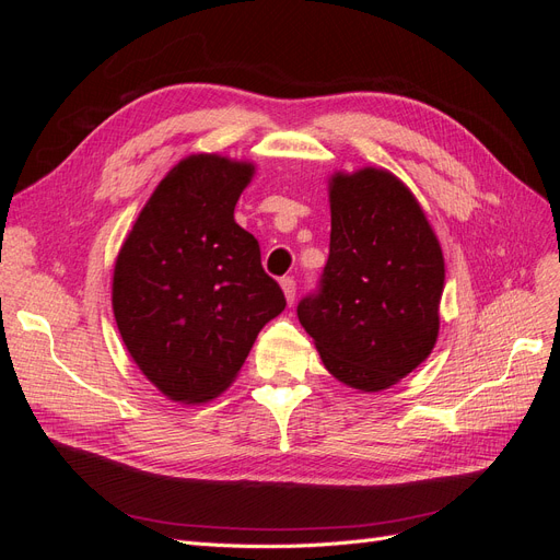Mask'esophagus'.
I'll use <instances>...</instances> for the list:
<instances>
[{"instance_id": "esophagus-1", "label": "esophagus", "mask_w": 560, "mask_h": 560, "mask_svg": "<svg viewBox=\"0 0 560 560\" xmlns=\"http://www.w3.org/2000/svg\"><path fill=\"white\" fill-rule=\"evenodd\" d=\"M282 292H284V299H287V303H294V299H296V280L294 278H282Z\"/></svg>"}]
</instances>
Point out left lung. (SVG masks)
Returning a JSON list of instances; mask_svg holds the SVG:
<instances>
[{"label": "left lung", "instance_id": "8db88e82", "mask_svg": "<svg viewBox=\"0 0 560 560\" xmlns=\"http://www.w3.org/2000/svg\"><path fill=\"white\" fill-rule=\"evenodd\" d=\"M329 202V259L296 315L338 381L378 393L436 343L442 247L418 200L385 171L336 175Z\"/></svg>", "mask_w": 560, "mask_h": 560}]
</instances>
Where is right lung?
Instances as JSON below:
<instances>
[{"instance_id":"1","label":"right lung","mask_w":560,"mask_h":560,"mask_svg":"<svg viewBox=\"0 0 560 560\" xmlns=\"http://www.w3.org/2000/svg\"><path fill=\"white\" fill-rule=\"evenodd\" d=\"M252 171L222 156L184 159L118 252V331L142 374L175 401H208L229 387L261 327L287 306L259 241L233 219Z\"/></svg>"}]
</instances>
